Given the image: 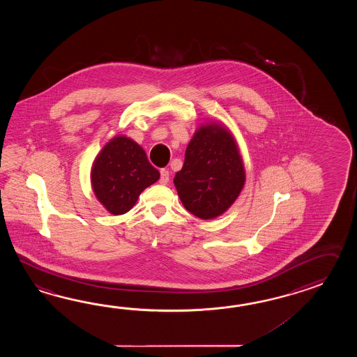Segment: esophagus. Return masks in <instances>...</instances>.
<instances>
[{"mask_svg":"<svg viewBox=\"0 0 357 357\" xmlns=\"http://www.w3.org/2000/svg\"><path fill=\"white\" fill-rule=\"evenodd\" d=\"M168 181H169V172L167 169H160V183L167 185Z\"/></svg>","mask_w":357,"mask_h":357,"instance_id":"34e87169","label":"esophagus"}]
</instances>
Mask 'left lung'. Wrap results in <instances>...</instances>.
<instances>
[{"label":"left lung","mask_w":357,"mask_h":357,"mask_svg":"<svg viewBox=\"0 0 357 357\" xmlns=\"http://www.w3.org/2000/svg\"><path fill=\"white\" fill-rule=\"evenodd\" d=\"M174 182L182 204L197 218L212 220L226 212L245 183L243 160L232 134L220 123L200 126Z\"/></svg>","instance_id":"1"}]
</instances>
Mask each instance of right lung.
Segmentation results:
<instances>
[{
  "mask_svg": "<svg viewBox=\"0 0 357 357\" xmlns=\"http://www.w3.org/2000/svg\"><path fill=\"white\" fill-rule=\"evenodd\" d=\"M160 172L146 158L143 148L129 137H114L100 151L91 167L96 197L114 215L129 212Z\"/></svg>",
  "mask_w": 357,
  "mask_h": 357,
  "instance_id": "add662e5",
  "label": "right lung"
}]
</instances>
